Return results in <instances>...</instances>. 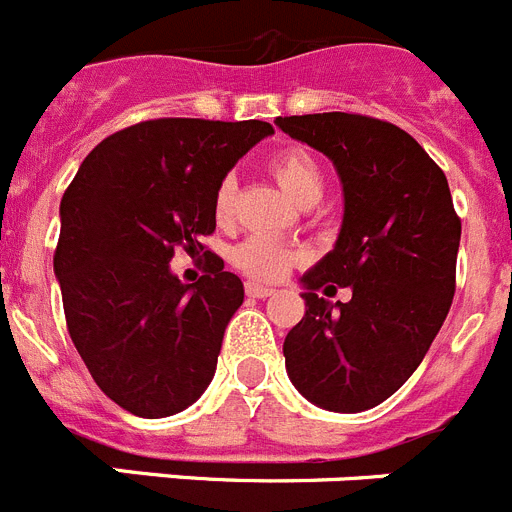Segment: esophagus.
Listing matches in <instances>:
<instances>
[{
	"mask_svg": "<svg viewBox=\"0 0 512 512\" xmlns=\"http://www.w3.org/2000/svg\"><path fill=\"white\" fill-rule=\"evenodd\" d=\"M246 295L248 297H261V300H264V297L274 295V289L264 287V284H259V282H246Z\"/></svg>",
	"mask_w": 512,
	"mask_h": 512,
	"instance_id": "obj_1",
	"label": "esophagus"
}]
</instances>
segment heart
<instances>
[{"mask_svg": "<svg viewBox=\"0 0 512 512\" xmlns=\"http://www.w3.org/2000/svg\"><path fill=\"white\" fill-rule=\"evenodd\" d=\"M269 169L279 187L287 192V197L297 202V205H307V202H318L325 187V176L320 169L318 158L312 156L305 148H287V151L277 153L269 161ZM235 176H223L212 197V212H215L217 223H230L235 207ZM235 266L246 271L253 279H279L287 274L292 264L300 261V253L292 251L284 243L266 238V235H251L243 243H238L233 251Z\"/></svg>", "mask_w": 512, "mask_h": 512, "instance_id": "b5f03b06", "label": "heart"}]
</instances>
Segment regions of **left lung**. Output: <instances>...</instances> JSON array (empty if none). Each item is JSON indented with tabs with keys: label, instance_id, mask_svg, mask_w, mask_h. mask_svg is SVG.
<instances>
[{
	"label": "left lung",
	"instance_id": "left-lung-1",
	"mask_svg": "<svg viewBox=\"0 0 512 512\" xmlns=\"http://www.w3.org/2000/svg\"><path fill=\"white\" fill-rule=\"evenodd\" d=\"M277 125L328 156L343 187L341 233L302 274L305 318L284 338V364L312 405L361 413L408 382L449 315L461 220L443 171L392 122L320 112ZM333 283L352 300L317 297Z\"/></svg>",
	"mask_w": 512,
	"mask_h": 512
}]
</instances>
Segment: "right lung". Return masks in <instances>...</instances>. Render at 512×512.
<instances>
[{
    "mask_svg": "<svg viewBox=\"0 0 512 512\" xmlns=\"http://www.w3.org/2000/svg\"><path fill=\"white\" fill-rule=\"evenodd\" d=\"M269 122L164 117L104 138L61 200L53 271L71 341L99 390L140 418H169L215 377L225 328L243 305V282L206 251L200 283L168 264L205 250L212 197Z\"/></svg>",
    "mask_w": 512,
    "mask_h": 512,
    "instance_id": "add662e5",
    "label": "right lung"
}]
</instances>
